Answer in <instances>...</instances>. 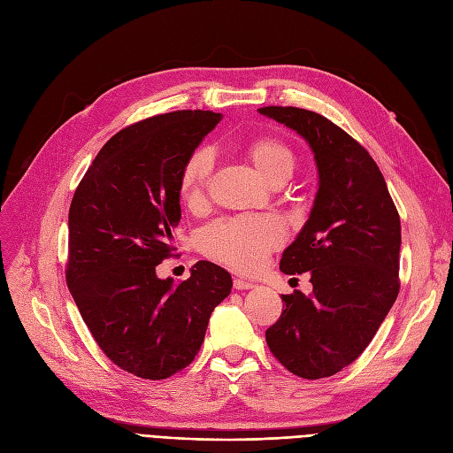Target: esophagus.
<instances>
[{"label":"esophagus","instance_id":"1","mask_svg":"<svg viewBox=\"0 0 453 453\" xmlns=\"http://www.w3.org/2000/svg\"><path fill=\"white\" fill-rule=\"evenodd\" d=\"M233 287L237 290H250V288H255V285L251 281H244V280H234L233 281Z\"/></svg>","mask_w":453,"mask_h":453}]
</instances>
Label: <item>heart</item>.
<instances>
[{
  "mask_svg": "<svg viewBox=\"0 0 453 453\" xmlns=\"http://www.w3.org/2000/svg\"><path fill=\"white\" fill-rule=\"evenodd\" d=\"M244 153L270 185L285 183L294 172V153L280 139L259 136L244 146ZM212 168L214 157L205 146L192 150L185 159L180 173V192L190 209L203 205ZM281 241L283 226L273 216L259 214L212 222L200 234V248L209 257L234 270L251 272Z\"/></svg>",
  "mask_w": 453,
  "mask_h": 453,
  "instance_id": "heart-1",
  "label": "heart"
}]
</instances>
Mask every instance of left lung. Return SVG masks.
<instances>
[{"label":"left lung","mask_w":453,"mask_h":453,"mask_svg":"<svg viewBox=\"0 0 453 453\" xmlns=\"http://www.w3.org/2000/svg\"><path fill=\"white\" fill-rule=\"evenodd\" d=\"M257 111L303 136L319 168L309 220L280 263L288 275L309 272L312 292L283 294L266 342L294 376L329 378L361 356L396 302L400 216L376 161L339 126L298 107Z\"/></svg>","instance_id":"8db88e82"}]
</instances>
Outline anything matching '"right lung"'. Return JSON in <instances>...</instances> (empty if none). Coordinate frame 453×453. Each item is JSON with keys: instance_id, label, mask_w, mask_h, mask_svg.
<instances>
[{"instance_id": "add662e5", "label": "right lung", "mask_w": 453, "mask_h": 453, "mask_svg": "<svg viewBox=\"0 0 453 453\" xmlns=\"http://www.w3.org/2000/svg\"><path fill=\"white\" fill-rule=\"evenodd\" d=\"M220 120V112L175 111L122 129L96 155L70 205L73 302L105 356L142 380H166L192 363L211 312L233 287L229 272L209 261L178 285L155 273L181 220V166Z\"/></svg>"}]
</instances>
